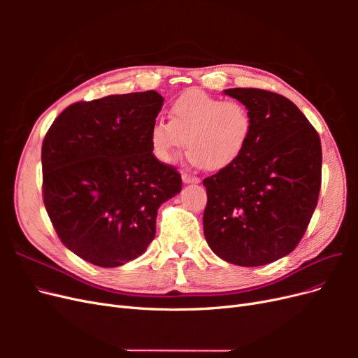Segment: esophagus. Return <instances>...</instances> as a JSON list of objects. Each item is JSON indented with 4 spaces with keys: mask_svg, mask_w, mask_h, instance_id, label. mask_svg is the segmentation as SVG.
<instances>
[{
    "mask_svg": "<svg viewBox=\"0 0 358 358\" xmlns=\"http://www.w3.org/2000/svg\"><path fill=\"white\" fill-rule=\"evenodd\" d=\"M182 180L185 183H199L200 179L197 176H192L189 173H182Z\"/></svg>",
    "mask_w": 358,
    "mask_h": 358,
    "instance_id": "esophagus-1",
    "label": "esophagus"
}]
</instances>
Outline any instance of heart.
<instances>
[{"mask_svg": "<svg viewBox=\"0 0 358 358\" xmlns=\"http://www.w3.org/2000/svg\"><path fill=\"white\" fill-rule=\"evenodd\" d=\"M252 134L254 116L246 104L188 90L171 101L170 121L157 119L150 125L149 143L166 164L188 145L192 164L222 170L242 157Z\"/></svg>", "mask_w": 358, "mask_h": 358, "instance_id": "heart-1", "label": "heart"}]
</instances>
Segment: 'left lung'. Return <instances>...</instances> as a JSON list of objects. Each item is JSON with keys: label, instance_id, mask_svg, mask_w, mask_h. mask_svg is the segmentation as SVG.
<instances>
[{"label": "left lung", "instance_id": "obj_1", "mask_svg": "<svg viewBox=\"0 0 358 358\" xmlns=\"http://www.w3.org/2000/svg\"><path fill=\"white\" fill-rule=\"evenodd\" d=\"M249 107L254 134L234 164L206 178L204 236L212 251L243 267L273 263L306 233L321 188V140L284 95L225 90Z\"/></svg>", "mask_w": 358, "mask_h": 358}]
</instances>
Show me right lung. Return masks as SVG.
<instances>
[{
	"instance_id": "1",
	"label": "right lung",
	"mask_w": 358,
	"mask_h": 358,
	"mask_svg": "<svg viewBox=\"0 0 358 358\" xmlns=\"http://www.w3.org/2000/svg\"><path fill=\"white\" fill-rule=\"evenodd\" d=\"M157 91L69 106L43 140V201L59 241L85 262L117 267L155 237L161 203L182 189L180 173L155 158L149 128Z\"/></svg>"
}]
</instances>
